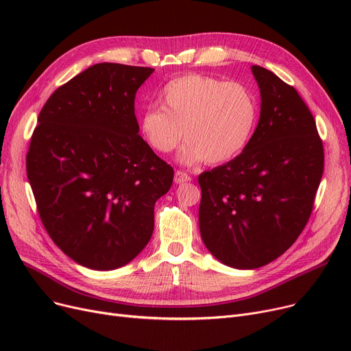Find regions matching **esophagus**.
Masks as SVG:
<instances>
[{
    "mask_svg": "<svg viewBox=\"0 0 351 351\" xmlns=\"http://www.w3.org/2000/svg\"><path fill=\"white\" fill-rule=\"evenodd\" d=\"M189 180H191V176L186 172H183V171L175 172V183H185Z\"/></svg>",
    "mask_w": 351,
    "mask_h": 351,
    "instance_id": "esophagus-1",
    "label": "esophagus"
}]
</instances>
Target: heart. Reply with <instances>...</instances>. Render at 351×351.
<instances>
[{
    "label": "heart",
    "mask_w": 351,
    "mask_h": 351,
    "mask_svg": "<svg viewBox=\"0 0 351 351\" xmlns=\"http://www.w3.org/2000/svg\"><path fill=\"white\" fill-rule=\"evenodd\" d=\"M160 104L141 114L139 132L151 149L163 155L176 149L185 131L188 142L178 155L185 165L236 158L252 138L259 110L247 85L200 73L169 81Z\"/></svg>",
    "instance_id": "obj_1"
}]
</instances>
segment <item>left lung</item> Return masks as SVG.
Masks as SVG:
<instances>
[{
    "mask_svg": "<svg viewBox=\"0 0 351 351\" xmlns=\"http://www.w3.org/2000/svg\"><path fill=\"white\" fill-rule=\"evenodd\" d=\"M252 72L259 123L241 155L199 175L202 241L234 269L262 267L296 242L324 168L315 118L298 90L266 68Z\"/></svg>",
    "mask_w": 351,
    "mask_h": 351,
    "instance_id": "8db88e82",
    "label": "left lung"
}]
</instances>
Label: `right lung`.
Masks as SVG:
<instances>
[{
  "label": "right lung",
  "mask_w": 351,
  "mask_h": 351,
  "mask_svg": "<svg viewBox=\"0 0 351 351\" xmlns=\"http://www.w3.org/2000/svg\"><path fill=\"white\" fill-rule=\"evenodd\" d=\"M154 68L92 65L48 98L27 154V175L48 234L94 270L128 265L154 232L155 202L173 169L142 139L135 95Z\"/></svg>",
  "instance_id": "add662e5"
}]
</instances>
